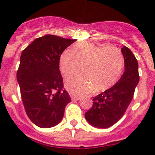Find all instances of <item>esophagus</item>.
<instances>
[{"mask_svg": "<svg viewBox=\"0 0 155 155\" xmlns=\"http://www.w3.org/2000/svg\"><path fill=\"white\" fill-rule=\"evenodd\" d=\"M71 100L72 101H77L79 100V97H72Z\"/></svg>", "mask_w": 155, "mask_h": 155, "instance_id": "1", "label": "esophagus"}]
</instances>
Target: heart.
I'll use <instances>...</instances> for the list:
<instances>
[{"label":"heart","instance_id":"heart-1","mask_svg":"<svg viewBox=\"0 0 155 155\" xmlns=\"http://www.w3.org/2000/svg\"><path fill=\"white\" fill-rule=\"evenodd\" d=\"M82 68L83 74L69 80L68 90L73 95L82 96L93 89L94 92L107 90L120 78L124 67L122 52L115 46H97L91 43L74 45L71 53L64 51L59 60L62 76L68 80Z\"/></svg>","mask_w":155,"mask_h":155}]
</instances>
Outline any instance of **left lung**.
Masks as SVG:
<instances>
[{"label":"left lung","instance_id":"left-lung-1","mask_svg":"<svg viewBox=\"0 0 155 155\" xmlns=\"http://www.w3.org/2000/svg\"><path fill=\"white\" fill-rule=\"evenodd\" d=\"M124 72L121 79L110 88L93 98V105L85 113V119L92 126L107 128L115 124L124 115L134 97L140 80L138 61L130 49L121 48Z\"/></svg>","mask_w":155,"mask_h":155}]
</instances>
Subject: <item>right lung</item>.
Instances as JSON below:
<instances>
[{
    "label": "right lung",
    "mask_w": 155,
    "mask_h": 155,
    "mask_svg": "<svg viewBox=\"0 0 155 155\" xmlns=\"http://www.w3.org/2000/svg\"><path fill=\"white\" fill-rule=\"evenodd\" d=\"M76 40L45 35L35 39L22 51L17 71L21 100L27 115L36 125H57L71 101L59 70L63 51Z\"/></svg>",
    "instance_id": "obj_1"
}]
</instances>
